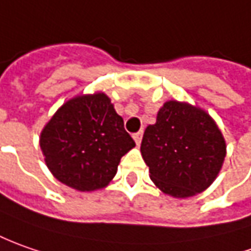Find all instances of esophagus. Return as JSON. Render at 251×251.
<instances>
[{
  "mask_svg": "<svg viewBox=\"0 0 251 251\" xmlns=\"http://www.w3.org/2000/svg\"><path fill=\"white\" fill-rule=\"evenodd\" d=\"M142 137H143V132H142V130H140V132H137V133L133 134L134 142H136V144H137V146H139V144L142 143Z\"/></svg>",
  "mask_w": 251,
  "mask_h": 251,
  "instance_id": "esophagus-1",
  "label": "esophagus"
}]
</instances>
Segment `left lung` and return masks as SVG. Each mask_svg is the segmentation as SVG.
I'll return each instance as SVG.
<instances>
[{
  "instance_id": "left-lung-1",
  "label": "left lung",
  "mask_w": 251,
  "mask_h": 251,
  "mask_svg": "<svg viewBox=\"0 0 251 251\" xmlns=\"http://www.w3.org/2000/svg\"><path fill=\"white\" fill-rule=\"evenodd\" d=\"M150 177L164 193L190 197L214 182L226 155L218 126L203 109L168 101L140 146Z\"/></svg>"
}]
</instances>
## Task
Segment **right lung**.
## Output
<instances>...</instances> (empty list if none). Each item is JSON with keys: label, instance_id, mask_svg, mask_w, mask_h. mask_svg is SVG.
I'll return each mask as SVG.
<instances>
[{"label": "right lung", "instance_id": "add662e5", "mask_svg": "<svg viewBox=\"0 0 251 251\" xmlns=\"http://www.w3.org/2000/svg\"><path fill=\"white\" fill-rule=\"evenodd\" d=\"M40 146L59 182L91 192L108 185L134 140L111 100L97 93L65 102L43 129Z\"/></svg>", "mask_w": 251, "mask_h": 251}]
</instances>
